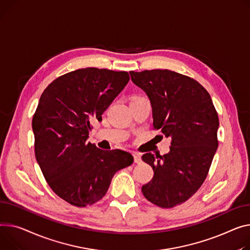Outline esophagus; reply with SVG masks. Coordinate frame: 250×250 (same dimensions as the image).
<instances>
[{
  "label": "esophagus",
  "mask_w": 250,
  "mask_h": 250,
  "mask_svg": "<svg viewBox=\"0 0 250 250\" xmlns=\"http://www.w3.org/2000/svg\"><path fill=\"white\" fill-rule=\"evenodd\" d=\"M132 155H134L135 163H137V164H141L142 163V157H141V155L139 153H134Z\"/></svg>",
  "instance_id": "obj_1"
}]
</instances>
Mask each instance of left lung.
Here are the masks:
<instances>
[{"mask_svg":"<svg viewBox=\"0 0 250 250\" xmlns=\"http://www.w3.org/2000/svg\"><path fill=\"white\" fill-rule=\"evenodd\" d=\"M129 74L149 99L154 127L172 139L168 154L143 155L154 177L142 192L153 204L172 208L187 201L207 177L218 147V114L210 94L193 78L167 69Z\"/></svg>","mask_w":250,"mask_h":250,"instance_id":"left-lung-1","label":"left lung"}]
</instances>
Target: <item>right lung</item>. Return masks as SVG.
<instances>
[{
  "label": "right lung",
  "instance_id": "obj_1",
  "mask_svg": "<svg viewBox=\"0 0 250 250\" xmlns=\"http://www.w3.org/2000/svg\"><path fill=\"white\" fill-rule=\"evenodd\" d=\"M128 80L125 71L78 69L50 83L39 99L32 121L36 160L48 185L71 205L101 200L113 175L134 163L127 152L86 142L91 122L103 120Z\"/></svg>",
  "mask_w": 250,
  "mask_h": 250
}]
</instances>
